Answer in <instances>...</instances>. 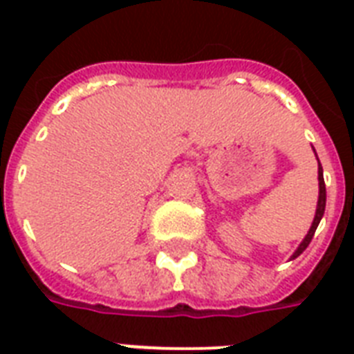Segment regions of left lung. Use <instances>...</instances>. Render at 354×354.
<instances>
[{"instance_id":"left-lung-1","label":"left lung","mask_w":354,"mask_h":354,"mask_svg":"<svg viewBox=\"0 0 354 354\" xmlns=\"http://www.w3.org/2000/svg\"><path fill=\"white\" fill-rule=\"evenodd\" d=\"M314 154H316V150H314ZM316 160H318V156H316ZM325 202H327V193H325L324 167H322V163H319V160H318V204H316L314 221H313V224H310V227H308V232H307V235H305V239L299 242V246L296 248V252L290 255V261H292V259L299 257V255H301V253L307 250V246L310 244V241H313L314 232H316V227H318L319 221H322V216H324V213H325Z\"/></svg>"}]
</instances>
